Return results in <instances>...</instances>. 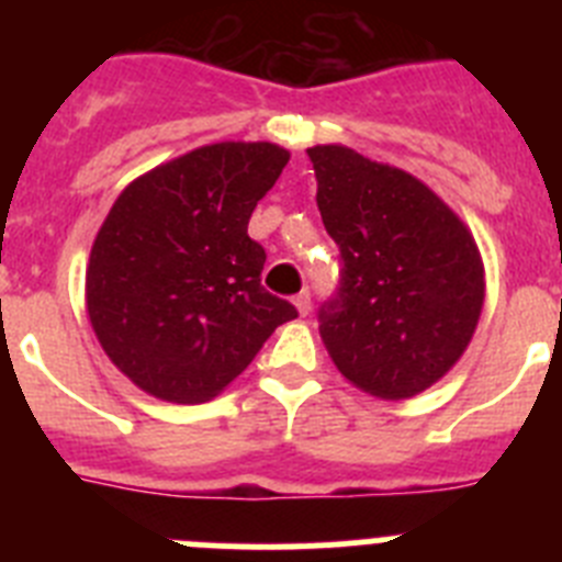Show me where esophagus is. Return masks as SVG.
<instances>
[{
	"instance_id": "1",
	"label": "esophagus",
	"mask_w": 562,
	"mask_h": 562,
	"mask_svg": "<svg viewBox=\"0 0 562 562\" xmlns=\"http://www.w3.org/2000/svg\"><path fill=\"white\" fill-rule=\"evenodd\" d=\"M295 306H297V312H301V315H310V312H312V292L310 290L297 292Z\"/></svg>"
}]
</instances>
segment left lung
Returning a JSON list of instances; mask_svg holds the SVG:
<instances>
[{"label":"left lung","instance_id":"8db88e82","mask_svg":"<svg viewBox=\"0 0 562 562\" xmlns=\"http://www.w3.org/2000/svg\"><path fill=\"white\" fill-rule=\"evenodd\" d=\"M317 211L340 250L321 337L337 371L382 400L434 385L467 349L484 267L453 211L400 168L342 146L306 148Z\"/></svg>","mask_w":562,"mask_h":562}]
</instances>
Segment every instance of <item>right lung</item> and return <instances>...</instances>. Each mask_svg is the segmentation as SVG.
I'll return each instance as SVG.
<instances>
[{"mask_svg":"<svg viewBox=\"0 0 562 562\" xmlns=\"http://www.w3.org/2000/svg\"><path fill=\"white\" fill-rule=\"evenodd\" d=\"M286 160L272 143H216L117 196L89 256L87 310L134 385L168 402L211 400L297 317L261 286L267 252L247 236Z\"/></svg>","mask_w":562,"mask_h":562,"instance_id":"1","label":"right lung"}]
</instances>
